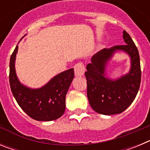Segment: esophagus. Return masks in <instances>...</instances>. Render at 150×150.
Masks as SVG:
<instances>
[{
  "mask_svg": "<svg viewBox=\"0 0 150 150\" xmlns=\"http://www.w3.org/2000/svg\"><path fill=\"white\" fill-rule=\"evenodd\" d=\"M74 71L76 76H83L85 73V66L82 62H78L74 65Z\"/></svg>",
  "mask_w": 150,
  "mask_h": 150,
  "instance_id": "34e87169",
  "label": "esophagus"
}]
</instances>
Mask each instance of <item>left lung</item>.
I'll use <instances>...</instances> for the list:
<instances>
[{
  "label": "left lung",
  "instance_id": "left-lung-1",
  "mask_svg": "<svg viewBox=\"0 0 150 150\" xmlns=\"http://www.w3.org/2000/svg\"><path fill=\"white\" fill-rule=\"evenodd\" d=\"M125 45L104 49L91 58L86 66L87 97L91 108L103 115L121 113L131 105L138 92L141 80L140 56L137 46L129 34L124 30ZM122 50L131 57L132 67L128 74L112 81L105 76V64L113 53Z\"/></svg>",
  "mask_w": 150,
  "mask_h": 150
}]
</instances>
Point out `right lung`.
Segmentation results:
<instances>
[{
    "label": "right lung",
    "mask_w": 150,
    "mask_h": 150,
    "mask_svg": "<svg viewBox=\"0 0 150 150\" xmlns=\"http://www.w3.org/2000/svg\"><path fill=\"white\" fill-rule=\"evenodd\" d=\"M18 46L10 57V88L19 107L34 120L52 121L60 118L65 110V96L74 77V68L58 74L42 88L31 89L21 84L15 71Z\"/></svg>",
    "instance_id": "obj_1"
}]
</instances>
